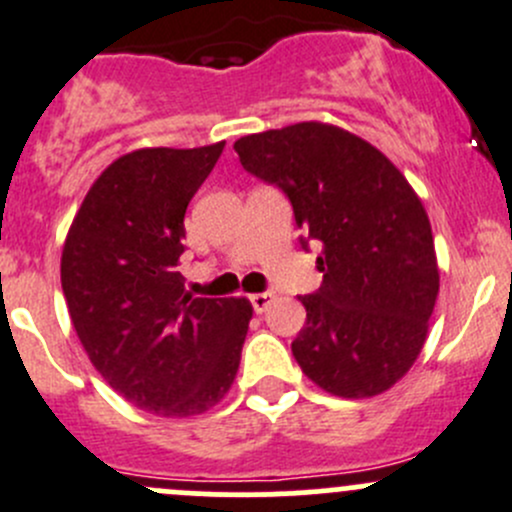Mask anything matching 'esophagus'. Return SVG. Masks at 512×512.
I'll list each match as a JSON object with an SVG mask.
<instances>
[{"instance_id": "obj_1", "label": "esophagus", "mask_w": 512, "mask_h": 512, "mask_svg": "<svg viewBox=\"0 0 512 512\" xmlns=\"http://www.w3.org/2000/svg\"><path fill=\"white\" fill-rule=\"evenodd\" d=\"M275 300V292H255V295H250V302L252 307H255V312H265V307L270 305V302Z\"/></svg>"}]
</instances>
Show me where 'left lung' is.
<instances>
[{"label": "left lung", "mask_w": 512, "mask_h": 512, "mask_svg": "<svg viewBox=\"0 0 512 512\" xmlns=\"http://www.w3.org/2000/svg\"><path fill=\"white\" fill-rule=\"evenodd\" d=\"M235 152L250 175L285 192L302 247L322 245L320 290L300 297L297 365L337 398L393 388L423 350L440 287L420 197L380 150L332 124L240 137Z\"/></svg>", "instance_id": "left-lung-1"}]
</instances>
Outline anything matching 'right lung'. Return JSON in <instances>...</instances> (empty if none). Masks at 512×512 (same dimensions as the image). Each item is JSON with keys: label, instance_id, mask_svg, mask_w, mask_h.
I'll return each instance as SVG.
<instances>
[{"label": "right lung", "instance_id": "right-lung-1", "mask_svg": "<svg viewBox=\"0 0 512 512\" xmlns=\"http://www.w3.org/2000/svg\"><path fill=\"white\" fill-rule=\"evenodd\" d=\"M225 142L114 160L74 215L62 292L79 342L127 403L162 418L215 408L240 367L245 297H192L177 272L185 212Z\"/></svg>", "mask_w": 512, "mask_h": 512}]
</instances>
